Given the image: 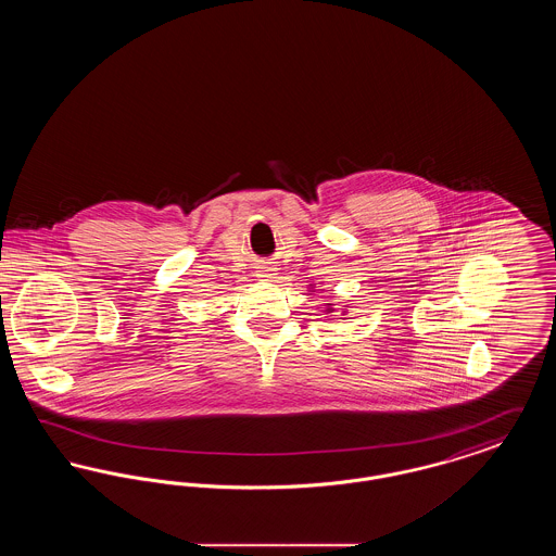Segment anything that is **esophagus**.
<instances>
[{
  "instance_id": "esophagus-1",
  "label": "esophagus",
  "mask_w": 556,
  "mask_h": 556,
  "mask_svg": "<svg viewBox=\"0 0 556 556\" xmlns=\"http://www.w3.org/2000/svg\"><path fill=\"white\" fill-rule=\"evenodd\" d=\"M256 277L263 279V281H270L275 277V266L270 265V263H263V265L258 266V270H256Z\"/></svg>"
}]
</instances>
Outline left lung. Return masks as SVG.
<instances>
[{"instance_id":"8db88e82","label":"left lung","mask_w":556,"mask_h":556,"mask_svg":"<svg viewBox=\"0 0 556 556\" xmlns=\"http://www.w3.org/2000/svg\"><path fill=\"white\" fill-rule=\"evenodd\" d=\"M336 308H333V304H327V313H333Z\"/></svg>"}]
</instances>
